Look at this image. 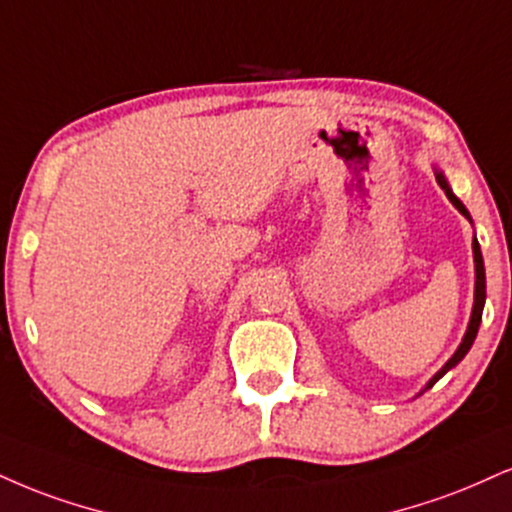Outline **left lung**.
<instances>
[{
	"label": "left lung",
	"mask_w": 512,
	"mask_h": 512,
	"mask_svg": "<svg viewBox=\"0 0 512 512\" xmlns=\"http://www.w3.org/2000/svg\"><path fill=\"white\" fill-rule=\"evenodd\" d=\"M434 176H436V181H439V186L443 188V193H446V197L448 200L453 202V207L458 209L460 214H463V217L470 221L472 224V217H470V212H467V207L463 205V202L458 200V197L453 195V190H451V186H448V178L443 176V171L441 169H436L434 166ZM472 255H474V303H472V315H470V324H467V331H465V336H463V341H460V346L455 348V353L448 357V362L446 365H443L439 372L434 374L432 379L427 381V386H424V389L420 391V393H424L427 389H432V386L436 384V381H439L443 374L448 372V369H453L455 365H458L460 360H463V357L470 353V348H472V343H474V338H477V331H479V324H482V312H484V303H486V274H484V260H482V250H479V243H477V236H474V240H472ZM420 393H417V396H420Z\"/></svg>",
	"instance_id": "1"
}]
</instances>
